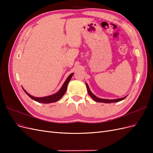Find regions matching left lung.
Wrapping results in <instances>:
<instances>
[{
	"label": "left lung",
	"instance_id": "8db88e82",
	"mask_svg": "<svg viewBox=\"0 0 153 153\" xmlns=\"http://www.w3.org/2000/svg\"><path fill=\"white\" fill-rule=\"evenodd\" d=\"M86 86H87V92L88 94H89V96L91 97V98L93 99L96 102H100V103H115V102H119L120 101H122L124 99H125L126 97L124 98H119V99H115V100H106V99H101V98H99L98 97H96L95 95H94L92 93L89 85H87V84L86 83Z\"/></svg>",
	"mask_w": 153,
	"mask_h": 153
}]
</instances>
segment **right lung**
Instances as JSON below:
<instances>
[{
	"label": "right lung",
	"instance_id": "right-lung-1",
	"mask_svg": "<svg viewBox=\"0 0 153 153\" xmlns=\"http://www.w3.org/2000/svg\"><path fill=\"white\" fill-rule=\"evenodd\" d=\"M73 75V73H71V75H69V76L67 78V79L65 81V82L64 83V84L62 86V87L61 88V89H60L56 94H53V95H51L49 96H46V97H42V98H36V97H34V96L30 95L29 93H27V92L24 89V91H25V93L30 97V98L34 100V101H38V102H39L41 103H50L55 102V101H57L61 99L64 96V94H65V92L67 89L68 84L69 82L70 81Z\"/></svg>",
	"mask_w": 153,
	"mask_h": 153
}]
</instances>
